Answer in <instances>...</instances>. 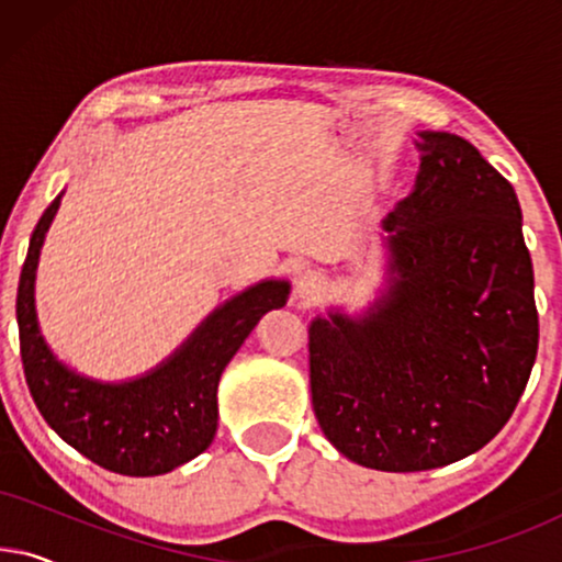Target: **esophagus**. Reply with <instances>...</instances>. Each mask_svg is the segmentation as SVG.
I'll list each match as a JSON object with an SVG mask.
<instances>
[{
	"label": "esophagus",
	"instance_id": "esophagus-1",
	"mask_svg": "<svg viewBox=\"0 0 562 562\" xmlns=\"http://www.w3.org/2000/svg\"><path fill=\"white\" fill-rule=\"evenodd\" d=\"M322 294H325V279H322L317 271L299 273L296 289H294V296H296L299 304H304V306L317 304Z\"/></svg>",
	"mask_w": 562,
	"mask_h": 562
}]
</instances>
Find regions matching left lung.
Instances as JSON below:
<instances>
[{
	"label": "left lung",
	"instance_id": "left-lung-1",
	"mask_svg": "<svg viewBox=\"0 0 562 562\" xmlns=\"http://www.w3.org/2000/svg\"><path fill=\"white\" fill-rule=\"evenodd\" d=\"M412 194L383 220L389 289L310 325L312 406L352 463L429 471L509 422L540 342L514 187L463 137L419 133Z\"/></svg>",
	"mask_w": 562,
	"mask_h": 562
}]
</instances>
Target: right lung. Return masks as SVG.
<instances>
[{
  "mask_svg": "<svg viewBox=\"0 0 562 562\" xmlns=\"http://www.w3.org/2000/svg\"><path fill=\"white\" fill-rule=\"evenodd\" d=\"M60 194L30 237L18 286L25 381L43 419L91 463L120 475H160L204 452L217 432L220 375L266 312L281 310L289 281H260L217 306L173 356L140 379L102 383L60 363L41 335L35 271Z\"/></svg>",
  "mask_w": 562,
  "mask_h": 562,
  "instance_id": "obj_1",
  "label": "right lung"
}]
</instances>
